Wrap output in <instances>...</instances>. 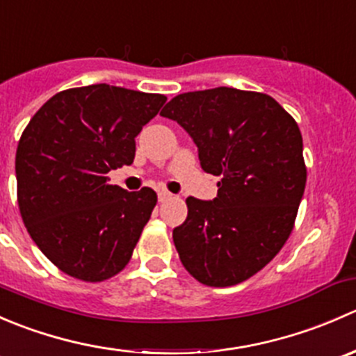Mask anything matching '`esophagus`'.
I'll use <instances>...</instances> for the list:
<instances>
[{"instance_id":"34e87169","label":"esophagus","mask_w":356,"mask_h":356,"mask_svg":"<svg viewBox=\"0 0 356 356\" xmlns=\"http://www.w3.org/2000/svg\"><path fill=\"white\" fill-rule=\"evenodd\" d=\"M172 198V195L168 191H158V201H161V203H163V201H168Z\"/></svg>"}]
</instances>
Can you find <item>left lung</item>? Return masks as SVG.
Returning <instances> with one entry per match:
<instances>
[{
	"mask_svg": "<svg viewBox=\"0 0 356 356\" xmlns=\"http://www.w3.org/2000/svg\"><path fill=\"white\" fill-rule=\"evenodd\" d=\"M195 141L200 165L220 175L217 198L189 196L188 218L172 238L201 284L246 281L284 246L307 184L303 139L294 118L264 92L193 91L160 111Z\"/></svg>",
	"mask_w": 356,
	"mask_h": 356,
	"instance_id": "obj_1",
	"label": "left lung"
}]
</instances>
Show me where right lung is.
Returning <instances> with one entry per match:
<instances>
[{
  "label": "right lung",
  "mask_w": 356,
  "mask_h": 356,
  "mask_svg": "<svg viewBox=\"0 0 356 356\" xmlns=\"http://www.w3.org/2000/svg\"><path fill=\"white\" fill-rule=\"evenodd\" d=\"M163 95L92 84L58 92L31 118L15 156L20 215L32 241L62 272L88 282L129 264L156 193L108 184L131 165L136 136Z\"/></svg>",
  "instance_id": "add662e5"
}]
</instances>
